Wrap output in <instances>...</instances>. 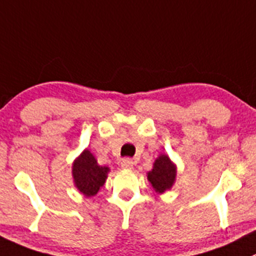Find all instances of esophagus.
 <instances>
[{"label": "esophagus", "mask_w": 256, "mask_h": 256, "mask_svg": "<svg viewBox=\"0 0 256 256\" xmlns=\"http://www.w3.org/2000/svg\"><path fill=\"white\" fill-rule=\"evenodd\" d=\"M121 168H134V161L131 158H126L121 160Z\"/></svg>", "instance_id": "1"}]
</instances>
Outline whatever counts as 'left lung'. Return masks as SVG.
<instances>
[{
	"label": "left lung",
	"instance_id": "1",
	"mask_svg": "<svg viewBox=\"0 0 256 256\" xmlns=\"http://www.w3.org/2000/svg\"><path fill=\"white\" fill-rule=\"evenodd\" d=\"M176 166L168 158V155H160L155 160L152 170L148 172V180L150 181L154 190L158 194H162L166 190H170L175 182Z\"/></svg>",
	"mask_w": 256,
	"mask_h": 256
}]
</instances>
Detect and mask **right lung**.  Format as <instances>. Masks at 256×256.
Wrapping results in <instances>:
<instances>
[{
  "mask_svg": "<svg viewBox=\"0 0 256 256\" xmlns=\"http://www.w3.org/2000/svg\"><path fill=\"white\" fill-rule=\"evenodd\" d=\"M108 168L98 165L95 156L88 150H84L72 164L74 182L86 198L98 194L108 178Z\"/></svg>",
  "mask_w": 256,
  "mask_h": 256,
  "instance_id": "1",
  "label": "right lung"
}]
</instances>
